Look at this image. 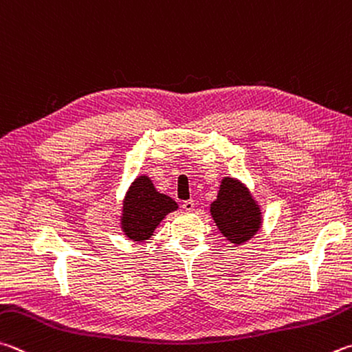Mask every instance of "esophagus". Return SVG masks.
<instances>
[{"label": "esophagus", "mask_w": 352, "mask_h": 352, "mask_svg": "<svg viewBox=\"0 0 352 352\" xmlns=\"http://www.w3.org/2000/svg\"><path fill=\"white\" fill-rule=\"evenodd\" d=\"M194 208H195V203H194V200H186V201H183V209H184V210H188V212H192Z\"/></svg>", "instance_id": "1"}]
</instances>
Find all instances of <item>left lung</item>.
Segmentation results:
<instances>
[{
    "instance_id": "obj_1",
    "label": "left lung",
    "mask_w": 352,
    "mask_h": 352,
    "mask_svg": "<svg viewBox=\"0 0 352 352\" xmlns=\"http://www.w3.org/2000/svg\"><path fill=\"white\" fill-rule=\"evenodd\" d=\"M210 214L220 232L234 245L248 241L261 223L258 204L234 178H223L217 200L210 204Z\"/></svg>"
}]
</instances>
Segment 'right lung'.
Returning a JSON list of instances; mask_svg holds the SVG:
<instances>
[{
  "label": "right lung",
  "mask_w": 352,
  "mask_h": 352,
  "mask_svg": "<svg viewBox=\"0 0 352 352\" xmlns=\"http://www.w3.org/2000/svg\"><path fill=\"white\" fill-rule=\"evenodd\" d=\"M178 206L170 197L157 192L151 178L142 175L131 184L123 201L121 228L133 241L151 239L166 215Z\"/></svg>",
  "instance_id": "right-lung-1"
}]
</instances>
